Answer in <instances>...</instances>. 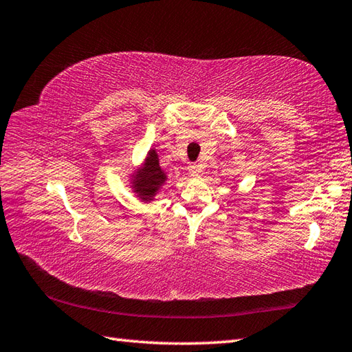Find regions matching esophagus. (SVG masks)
Returning a JSON list of instances; mask_svg holds the SVG:
<instances>
[{"instance_id":"esophagus-1","label":"esophagus","mask_w":352,"mask_h":352,"mask_svg":"<svg viewBox=\"0 0 352 352\" xmlns=\"http://www.w3.org/2000/svg\"><path fill=\"white\" fill-rule=\"evenodd\" d=\"M189 172H190V175L197 177V175L201 174V172H203V166H201L199 163H192L189 166Z\"/></svg>"}]
</instances>
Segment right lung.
Returning <instances> with one entry per match:
<instances>
[{
    "label": "right lung",
    "mask_w": 352,
    "mask_h": 352,
    "mask_svg": "<svg viewBox=\"0 0 352 352\" xmlns=\"http://www.w3.org/2000/svg\"><path fill=\"white\" fill-rule=\"evenodd\" d=\"M164 182H166V174L159 166V157H157L155 149H151L148 153L142 170L133 177L131 183L134 192L138 193L140 199L151 201Z\"/></svg>",
    "instance_id": "obj_1"
}]
</instances>
